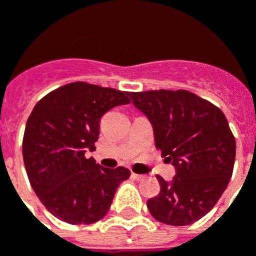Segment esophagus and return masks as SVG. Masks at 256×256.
<instances>
[{
    "label": "esophagus",
    "mask_w": 256,
    "mask_h": 256,
    "mask_svg": "<svg viewBox=\"0 0 256 256\" xmlns=\"http://www.w3.org/2000/svg\"><path fill=\"white\" fill-rule=\"evenodd\" d=\"M132 177H133L134 180H137V181H142V180H145V176H142V174H134V172H132Z\"/></svg>",
    "instance_id": "obj_1"
}]
</instances>
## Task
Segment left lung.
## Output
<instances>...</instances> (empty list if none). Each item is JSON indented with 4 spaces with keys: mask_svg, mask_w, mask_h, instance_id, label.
<instances>
[{
    "mask_svg": "<svg viewBox=\"0 0 256 256\" xmlns=\"http://www.w3.org/2000/svg\"><path fill=\"white\" fill-rule=\"evenodd\" d=\"M154 128L156 146L177 174L158 176L160 192L146 202L166 225H190L208 212L230 181L236 141L224 112L186 90L128 93Z\"/></svg>",
    "mask_w": 256,
    "mask_h": 256,
    "instance_id": "obj_1",
    "label": "left lung"
}]
</instances>
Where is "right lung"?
<instances>
[{
	"mask_svg": "<svg viewBox=\"0 0 256 256\" xmlns=\"http://www.w3.org/2000/svg\"><path fill=\"white\" fill-rule=\"evenodd\" d=\"M128 93L84 82L53 90L36 102L27 120L23 159L30 184L46 210L60 220L88 225L111 207L124 167L106 168L84 154L96 150L100 119L128 104Z\"/></svg>",
	"mask_w": 256,
	"mask_h": 256,
	"instance_id": "1",
	"label": "right lung"
}]
</instances>
